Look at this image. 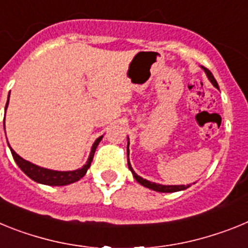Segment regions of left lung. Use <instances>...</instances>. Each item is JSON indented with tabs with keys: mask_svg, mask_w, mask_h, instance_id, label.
Instances as JSON below:
<instances>
[{
	"mask_svg": "<svg viewBox=\"0 0 248 248\" xmlns=\"http://www.w3.org/2000/svg\"><path fill=\"white\" fill-rule=\"evenodd\" d=\"M205 71L206 76H207V78H209L210 82L214 84V87H216V88H218V84L217 82H216V79L214 78V76H212L211 72L207 69V68H203L201 67ZM128 166L129 169H130L131 174H133V176H134L135 180L138 181V183L140 184V185L145 186V187H148V189H151L154 190V191H159V192H176V191H181V190H185L187 189L190 185L185 186V185H161V184H156V183H151V181H148L146 179H143L141 176H139V175L137 174V172L133 170V168H131L130 165V161H129V141H128Z\"/></svg>",
	"mask_w": 248,
	"mask_h": 248,
	"instance_id": "1",
	"label": "left lung"
}]
</instances>
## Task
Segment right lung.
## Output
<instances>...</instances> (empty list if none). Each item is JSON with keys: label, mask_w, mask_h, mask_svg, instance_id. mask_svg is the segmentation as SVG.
<instances>
[{"label": "right lung", "mask_w": 248, "mask_h": 248, "mask_svg": "<svg viewBox=\"0 0 248 248\" xmlns=\"http://www.w3.org/2000/svg\"><path fill=\"white\" fill-rule=\"evenodd\" d=\"M8 98H10V95H8ZM7 105H8V100L7 103H6V108L4 109H7ZM4 115H6V114H4ZM102 138L103 135L94 141L87 164L83 165V168L77 169V170H73V171H57V170H49V169H45V168H41V166L38 165H34V164L30 163V161H27V160L22 159L18 154H16V151L13 150L10 145L8 146H10L12 156L13 159H15V161H16L17 165H18L22 171L25 172L28 177H31L32 180L36 181V183L43 184V185L64 186V185H69V184L76 183V181L80 180V179L84 176L87 170H88L89 166H91L92 161H93L94 153H95V149H97L98 144L100 143Z\"/></svg>", "instance_id": "obj_1"}]
</instances>
